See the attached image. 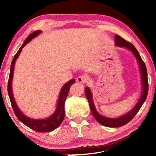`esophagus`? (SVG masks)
Listing matches in <instances>:
<instances>
[{
    "instance_id": "1",
    "label": "esophagus",
    "mask_w": 156,
    "mask_h": 156,
    "mask_svg": "<svg viewBox=\"0 0 156 156\" xmlns=\"http://www.w3.org/2000/svg\"><path fill=\"white\" fill-rule=\"evenodd\" d=\"M87 80H88V79L85 75H80L76 78V82L80 83V84H84L85 82H87Z\"/></svg>"
}]
</instances>
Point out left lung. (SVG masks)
I'll use <instances>...</instances> for the list:
<instances>
[{
    "instance_id": "obj_1",
    "label": "left lung",
    "mask_w": 156,
    "mask_h": 156,
    "mask_svg": "<svg viewBox=\"0 0 156 156\" xmlns=\"http://www.w3.org/2000/svg\"><path fill=\"white\" fill-rule=\"evenodd\" d=\"M115 44L119 48H125L127 50L131 51L132 54L136 57V60L138 62V66H139V69L140 72V79H141L142 84V91L141 94L138 99V101L135 106L131 108V111L127 112L126 114L122 115V116L118 117V118H108L104 116H102L97 112V108L95 107L94 103L92 98V92L88 87L85 88V94L89 101V106H90L91 112L92 113L94 117L96 120L99 122L100 124L104 126L111 127V128H116L121 127L123 125H126L129 122L136 114L138 112L141 107L144 101H146L147 95H148V74H147V69L145 65V63L142 60L139 53L138 52L133 44L131 42L126 41L124 39L118 35H115Z\"/></svg>"
}]
</instances>
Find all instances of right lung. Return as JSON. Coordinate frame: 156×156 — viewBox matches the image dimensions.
Returning a JSON list of instances; mask_svg holds the SVG:
<instances>
[{
    "mask_svg": "<svg viewBox=\"0 0 156 156\" xmlns=\"http://www.w3.org/2000/svg\"><path fill=\"white\" fill-rule=\"evenodd\" d=\"M42 33V30H36L31 33L28 37L26 38L22 46L20 47L18 52L15 55L12 61L11 62V65H10V75H9V80H8V96H9L10 103H11L12 109L14 111L15 114L18 119L19 121H20L23 124L27 126V127L30 128L31 129L34 130V131L40 132V133H43V132H50L52 131H54L56 129L57 127L59 126V125L62 123L65 118V103L67 99V97L69 93V88L72 84H74L75 82V80L72 79V80H69L66 84L63 85L62 87L60 92H59L58 100H57V108L55 109V112L49 116L47 119H31L30 117H27V116L23 114L21 112L20 108L17 105L16 100H15L13 93H12V77H13V72H14V68H15V64H16V59L18 58L19 55H20L22 49L30 41H31L33 38L37 37Z\"/></svg>",
    "mask_w": 156,
    "mask_h": 156,
    "instance_id": "obj_1",
    "label": "right lung"
}]
</instances>
